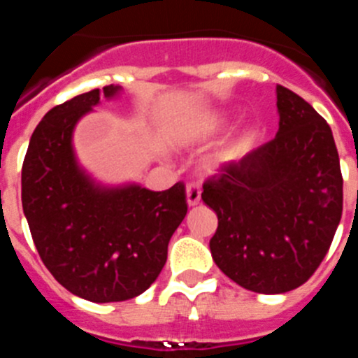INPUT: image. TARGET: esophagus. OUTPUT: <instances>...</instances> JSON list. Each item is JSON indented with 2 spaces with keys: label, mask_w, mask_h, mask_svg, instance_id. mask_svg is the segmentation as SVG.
Instances as JSON below:
<instances>
[{
  "label": "esophagus",
  "mask_w": 358,
  "mask_h": 358,
  "mask_svg": "<svg viewBox=\"0 0 358 358\" xmlns=\"http://www.w3.org/2000/svg\"><path fill=\"white\" fill-rule=\"evenodd\" d=\"M186 201H188V206L194 208L201 202V188L199 185L192 182V185L186 186Z\"/></svg>",
  "instance_id": "1"
}]
</instances>
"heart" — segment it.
I'll list each match as a JSON object with an SVG mask.
<instances>
[{"label": "heart", "instance_id": "obj_1", "mask_svg": "<svg viewBox=\"0 0 358 358\" xmlns=\"http://www.w3.org/2000/svg\"><path fill=\"white\" fill-rule=\"evenodd\" d=\"M227 116L222 113H208V115H202L199 118L189 120L179 129V141L186 145L192 143H202V141H208L215 136H218L220 132L226 131L227 127ZM236 154H238V147L236 145H231V147L224 148L218 154H215L213 157H210L206 163V166L210 170H218L227 161L235 159Z\"/></svg>", "mask_w": 358, "mask_h": 358}]
</instances>
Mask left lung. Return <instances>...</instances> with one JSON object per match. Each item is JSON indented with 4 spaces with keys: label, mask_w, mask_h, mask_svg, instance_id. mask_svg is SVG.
Wrapping results in <instances>:
<instances>
[{
    "label": "left lung",
    "mask_w": 358,
    "mask_h": 358,
    "mask_svg": "<svg viewBox=\"0 0 358 358\" xmlns=\"http://www.w3.org/2000/svg\"><path fill=\"white\" fill-rule=\"evenodd\" d=\"M276 138L204 185L217 213V267L243 289L283 294L327 256L343 215V176L331 129L314 107L278 85Z\"/></svg>",
    "instance_id": "left-lung-1"
}]
</instances>
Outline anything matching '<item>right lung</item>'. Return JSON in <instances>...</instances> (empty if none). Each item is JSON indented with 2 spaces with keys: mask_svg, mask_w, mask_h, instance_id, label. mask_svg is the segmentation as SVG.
<instances>
[{
  "mask_svg": "<svg viewBox=\"0 0 358 358\" xmlns=\"http://www.w3.org/2000/svg\"><path fill=\"white\" fill-rule=\"evenodd\" d=\"M120 94L122 85L110 84L50 109L31 134L21 172L23 211L41 260L64 289L93 303L143 294L188 211L182 182L164 192L106 185L78 161L77 123L100 98Z\"/></svg>",
  "mask_w": 358,
  "mask_h": 358,
  "instance_id": "obj_1",
  "label": "right lung"
}]
</instances>
